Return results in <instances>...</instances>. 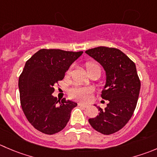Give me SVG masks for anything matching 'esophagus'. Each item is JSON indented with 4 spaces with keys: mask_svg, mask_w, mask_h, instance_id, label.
<instances>
[{
    "mask_svg": "<svg viewBox=\"0 0 157 157\" xmlns=\"http://www.w3.org/2000/svg\"><path fill=\"white\" fill-rule=\"evenodd\" d=\"M78 106H81V107H84V108L88 107V105L83 104V103H78Z\"/></svg>",
    "mask_w": 157,
    "mask_h": 157,
    "instance_id": "obj_1",
    "label": "esophagus"
}]
</instances>
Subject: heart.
<instances>
[{"label": "heart", "mask_w": 157, "mask_h": 157, "mask_svg": "<svg viewBox=\"0 0 157 157\" xmlns=\"http://www.w3.org/2000/svg\"><path fill=\"white\" fill-rule=\"evenodd\" d=\"M86 68L88 72V71H91L94 68L100 69V66L95 62H87L86 63ZM71 71H72V67H71L67 70V74H70L71 73ZM92 95L93 89L90 87H88V86L75 85L69 90V96L71 97V98L80 102H83V103L89 102L92 98Z\"/></svg>", "instance_id": "b5f03b06"}]
</instances>
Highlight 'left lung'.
I'll return each mask as SVG.
<instances>
[{
	"label": "left lung",
	"mask_w": 157,
	"mask_h": 157,
	"mask_svg": "<svg viewBox=\"0 0 157 157\" xmlns=\"http://www.w3.org/2000/svg\"><path fill=\"white\" fill-rule=\"evenodd\" d=\"M86 53L106 71V83L101 97L108 100L106 107H98L99 115L88 121L99 133L112 134L128 123L136 109L140 90L136 65L117 48L98 47L87 50Z\"/></svg>",
	"instance_id": "8db88e82"
}]
</instances>
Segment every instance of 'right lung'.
<instances>
[{"mask_svg": "<svg viewBox=\"0 0 157 157\" xmlns=\"http://www.w3.org/2000/svg\"><path fill=\"white\" fill-rule=\"evenodd\" d=\"M82 54L41 49L26 62L18 81L21 105L27 121L38 131L52 135L67 126L77 103L65 98L57 100L52 95L54 86Z\"/></svg>", "mask_w": 157, "mask_h": 157, "instance_id": "right-lung-1", "label": "right lung"}]
</instances>
